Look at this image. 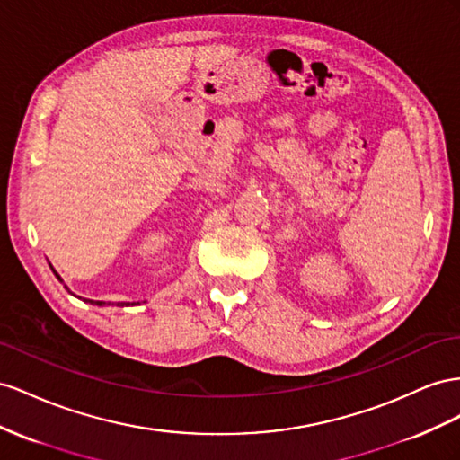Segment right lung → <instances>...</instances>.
<instances>
[{
    "label": "right lung",
    "mask_w": 460,
    "mask_h": 460,
    "mask_svg": "<svg viewBox=\"0 0 460 460\" xmlns=\"http://www.w3.org/2000/svg\"><path fill=\"white\" fill-rule=\"evenodd\" d=\"M56 275H58V273H56ZM58 279H59V275H58ZM59 281H61V279H59ZM90 303H92V300H90ZM96 305H98V306H103L106 303H96Z\"/></svg>",
    "instance_id": "obj_1"
}]
</instances>
